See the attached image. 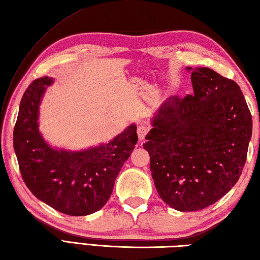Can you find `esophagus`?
<instances>
[{"mask_svg": "<svg viewBox=\"0 0 260 260\" xmlns=\"http://www.w3.org/2000/svg\"><path fill=\"white\" fill-rule=\"evenodd\" d=\"M148 132H149V126L148 125H146V124L138 125V128H137V134H138L139 141H144L145 137L148 135Z\"/></svg>", "mask_w": 260, "mask_h": 260, "instance_id": "1", "label": "esophagus"}]
</instances>
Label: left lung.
<instances>
[{
    "mask_svg": "<svg viewBox=\"0 0 260 260\" xmlns=\"http://www.w3.org/2000/svg\"><path fill=\"white\" fill-rule=\"evenodd\" d=\"M191 71L193 94L171 96L143 145L159 197L180 212L216 203L242 173L252 119L236 81L209 68Z\"/></svg>",
    "mask_w": 260,
    "mask_h": 260,
    "instance_id": "obj_1",
    "label": "left lung"
}]
</instances>
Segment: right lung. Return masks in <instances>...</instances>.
<instances>
[{
  "mask_svg": "<svg viewBox=\"0 0 260 260\" xmlns=\"http://www.w3.org/2000/svg\"><path fill=\"white\" fill-rule=\"evenodd\" d=\"M50 77L34 80L24 91L13 131V147L24 183L48 206L71 216L100 210L113 191L117 174L138 141L129 125L110 143L81 151L55 149L38 129L39 104Z\"/></svg>",
  "mask_w": 260,
  "mask_h": 260,
  "instance_id": "obj_1",
  "label": "right lung"
}]
</instances>
